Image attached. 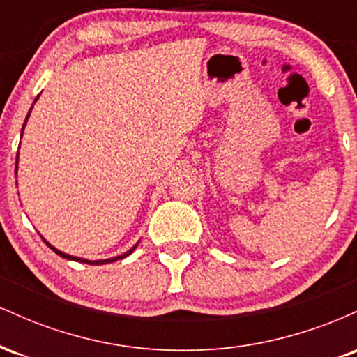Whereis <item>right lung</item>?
I'll use <instances>...</instances> for the list:
<instances>
[{
    "mask_svg": "<svg viewBox=\"0 0 357 357\" xmlns=\"http://www.w3.org/2000/svg\"><path fill=\"white\" fill-rule=\"evenodd\" d=\"M45 243H47V241H45ZM48 247H50L53 252L56 253V255H60V257H63V258H68V260H75V261H84V264H89V265H102V264H110V261H117V260H121V258H124V257H127V255H130V253L134 252V250H136V247L137 245H134L132 248L129 250V252H126L124 255H119V257H114V258H107V260H97V261H90V260H84V258H77V257H72V255H67V253H63V252H59V250L56 248H53L50 243H47Z\"/></svg>",
    "mask_w": 357,
    "mask_h": 357,
    "instance_id": "obj_1",
    "label": "right lung"
}]
</instances>
